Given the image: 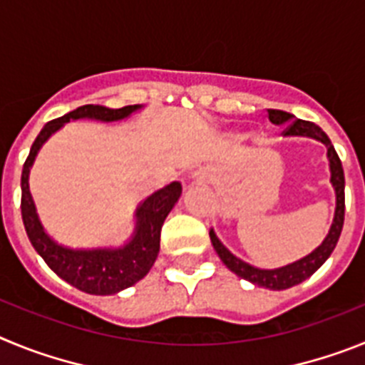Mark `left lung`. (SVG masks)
Listing matches in <instances>:
<instances>
[{
    "label": "left lung",
    "mask_w": 365,
    "mask_h": 365,
    "mask_svg": "<svg viewBox=\"0 0 365 365\" xmlns=\"http://www.w3.org/2000/svg\"><path fill=\"white\" fill-rule=\"evenodd\" d=\"M269 120L276 125H283L285 128L283 133L285 135L314 138V140H320L327 148L329 168H331V185H333L334 193H336V208H334V219L331 228H329V234L325 235V240L322 241L320 247L314 248L309 256L294 261L291 265L272 270L256 269V267L245 263L240 257H235L217 240V235H215L214 230H210V240L222 263L232 272L237 274L240 278L247 279V282L254 283L257 287H265V289H270V291H285V289H291V287L311 278L312 274L320 269L325 261H327V257L333 254L334 247L338 243V237L341 234V227H344V214H346V193H344V188H346V179H344V168H341L340 157L334 151V146L331 144L327 135L322 131L320 125H316L307 120H299V118H296L291 113L279 111V109H269Z\"/></svg>",
    "instance_id": "8db88e82"
}]
</instances>
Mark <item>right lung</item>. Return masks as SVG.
I'll return each instance as SVG.
<instances>
[{
	"label": "right lung",
	"mask_w": 365,
	"mask_h": 365,
	"mask_svg": "<svg viewBox=\"0 0 365 365\" xmlns=\"http://www.w3.org/2000/svg\"><path fill=\"white\" fill-rule=\"evenodd\" d=\"M143 106H125L120 109H109L104 106L87 104L82 108L67 113L63 117L54 118L43 125V130L32 143L31 153L24 164L21 172V217H24L25 230L32 247L43 257L53 272L62 279L76 287L78 291L87 294L108 296L117 294L150 272L160 248V228L164 219L172 212L175 202L179 201L182 186L180 182H172L151 193L144 199L135 212V232L131 240L118 248H69L56 243L41 227L40 217L36 214V206L32 201L29 190V172L36 159L38 151L53 133H56L63 124L80 118H91L100 122L124 120L140 109Z\"/></svg>",
	"instance_id": "right-lung-1"
}]
</instances>
